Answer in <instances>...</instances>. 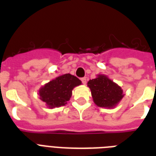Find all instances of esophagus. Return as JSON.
<instances>
[{
	"mask_svg": "<svg viewBox=\"0 0 156 156\" xmlns=\"http://www.w3.org/2000/svg\"><path fill=\"white\" fill-rule=\"evenodd\" d=\"M81 80H82V83H83L84 85L87 83V78H83Z\"/></svg>",
	"mask_w": 156,
	"mask_h": 156,
	"instance_id": "obj_1",
	"label": "esophagus"
}]
</instances>
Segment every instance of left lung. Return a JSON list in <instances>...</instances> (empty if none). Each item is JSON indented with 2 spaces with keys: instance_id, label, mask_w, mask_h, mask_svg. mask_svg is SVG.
<instances>
[{
  "instance_id": "obj_1",
  "label": "left lung",
  "mask_w": 156,
  "mask_h": 156,
  "mask_svg": "<svg viewBox=\"0 0 156 156\" xmlns=\"http://www.w3.org/2000/svg\"><path fill=\"white\" fill-rule=\"evenodd\" d=\"M87 86L93 101L100 108H115L125 95L121 87L104 74H98L95 78L89 80Z\"/></svg>"
}]
</instances>
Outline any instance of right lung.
<instances>
[{
	"mask_svg": "<svg viewBox=\"0 0 156 156\" xmlns=\"http://www.w3.org/2000/svg\"><path fill=\"white\" fill-rule=\"evenodd\" d=\"M82 82L70 73L62 74L44 84L39 90L40 99L49 108H59L67 104L72 96V90Z\"/></svg>",
	"mask_w": 156,
	"mask_h": 156,
	"instance_id": "obj_1",
	"label": "right lung"
}]
</instances>
